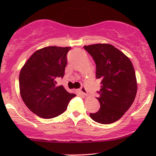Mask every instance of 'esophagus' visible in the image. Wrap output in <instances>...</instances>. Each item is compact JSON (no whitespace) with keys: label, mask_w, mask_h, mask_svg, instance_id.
Wrapping results in <instances>:
<instances>
[{"label":"esophagus","mask_w":156,"mask_h":156,"mask_svg":"<svg viewBox=\"0 0 156 156\" xmlns=\"http://www.w3.org/2000/svg\"><path fill=\"white\" fill-rule=\"evenodd\" d=\"M80 92L84 96H87V94H88V92H87V89H86L85 87H84V86H82V87H80Z\"/></svg>","instance_id":"1"}]
</instances>
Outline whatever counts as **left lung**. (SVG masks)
I'll return each instance as SVG.
<instances>
[{"instance_id": "8db88e82", "label": "left lung", "mask_w": 156, "mask_h": 156, "mask_svg": "<svg viewBox=\"0 0 156 156\" xmlns=\"http://www.w3.org/2000/svg\"><path fill=\"white\" fill-rule=\"evenodd\" d=\"M84 49L96 64V78L101 80V104L98 112L90 114L94 121L110 124L117 121L133 104L137 92L135 70L130 58L110 44L85 45Z\"/></svg>"}]
</instances>
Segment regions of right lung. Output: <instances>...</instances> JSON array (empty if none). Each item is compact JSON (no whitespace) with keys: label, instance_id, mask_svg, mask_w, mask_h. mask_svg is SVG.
<instances>
[{"label":"right lung","instance_id":"1","mask_svg":"<svg viewBox=\"0 0 156 156\" xmlns=\"http://www.w3.org/2000/svg\"><path fill=\"white\" fill-rule=\"evenodd\" d=\"M71 47L48 46L37 50L29 57L19 76L20 93L26 106L39 117L51 119L60 115L76 96L56 79L63 77Z\"/></svg>","mask_w":156,"mask_h":156}]
</instances>
